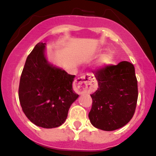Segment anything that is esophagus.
<instances>
[{
  "mask_svg": "<svg viewBox=\"0 0 156 156\" xmlns=\"http://www.w3.org/2000/svg\"><path fill=\"white\" fill-rule=\"evenodd\" d=\"M97 82L94 75H87L77 78L75 82V90L78 94L90 93L96 88Z\"/></svg>",
  "mask_w": 156,
  "mask_h": 156,
  "instance_id": "1",
  "label": "esophagus"
}]
</instances>
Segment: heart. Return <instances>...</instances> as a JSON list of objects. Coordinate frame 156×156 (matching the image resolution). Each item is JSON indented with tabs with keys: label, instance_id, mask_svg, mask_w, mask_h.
Wrapping results in <instances>:
<instances>
[{
	"label": "heart",
	"instance_id": "obj_1",
	"mask_svg": "<svg viewBox=\"0 0 156 156\" xmlns=\"http://www.w3.org/2000/svg\"><path fill=\"white\" fill-rule=\"evenodd\" d=\"M113 60V54L112 52H106L99 57L96 62V68L98 69H104L111 64Z\"/></svg>",
	"mask_w": 156,
	"mask_h": 156
}]
</instances>
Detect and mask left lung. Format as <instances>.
<instances>
[{
	"label": "left lung",
	"instance_id": "obj_1",
	"mask_svg": "<svg viewBox=\"0 0 156 156\" xmlns=\"http://www.w3.org/2000/svg\"><path fill=\"white\" fill-rule=\"evenodd\" d=\"M98 88L90 94L88 117L94 127L113 131L124 126L135 113L138 86L132 63L120 62L94 72Z\"/></svg>",
	"mask_w": 156,
	"mask_h": 156
}]
</instances>
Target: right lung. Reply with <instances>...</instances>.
Returning a JSON list of instances; mask_svg holds the SVG:
<instances>
[{
  "label": "right lung",
  "instance_id": "add662e5",
  "mask_svg": "<svg viewBox=\"0 0 156 156\" xmlns=\"http://www.w3.org/2000/svg\"><path fill=\"white\" fill-rule=\"evenodd\" d=\"M46 45L37 43L26 60L20 81L19 99L23 111L32 123L51 129L65 123L78 94L72 88L75 75L48 61Z\"/></svg>",
  "mask_w": 156,
  "mask_h": 156
}]
</instances>
